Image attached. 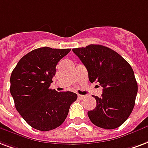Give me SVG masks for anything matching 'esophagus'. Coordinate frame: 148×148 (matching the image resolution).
<instances>
[{
  "mask_svg": "<svg viewBox=\"0 0 148 148\" xmlns=\"http://www.w3.org/2000/svg\"><path fill=\"white\" fill-rule=\"evenodd\" d=\"M85 98V95H78V99H84Z\"/></svg>",
  "mask_w": 148,
  "mask_h": 148,
  "instance_id": "esophagus-1",
  "label": "esophagus"
}]
</instances>
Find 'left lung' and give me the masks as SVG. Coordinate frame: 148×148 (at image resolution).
<instances>
[{"label":"left lung","instance_id":"8db88e82","mask_svg":"<svg viewBox=\"0 0 148 148\" xmlns=\"http://www.w3.org/2000/svg\"><path fill=\"white\" fill-rule=\"evenodd\" d=\"M88 70L91 83L99 82L102 94L96 107L88 112L95 126L112 130L121 126L134 109L137 83L129 63L116 52L101 45L72 49Z\"/></svg>","mask_w":148,"mask_h":148}]
</instances>
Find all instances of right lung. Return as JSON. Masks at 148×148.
I'll return each mask as SVG.
<instances>
[{"mask_svg":"<svg viewBox=\"0 0 148 148\" xmlns=\"http://www.w3.org/2000/svg\"><path fill=\"white\" fill-rule=\"evenodd\" d=\"M71 49L41 47L25 55L11 73L10 92L17 111L29 126L41 131L60 127L77 95L49 88L58 62Z\"/></svg>","mask_w":148,"mask_h":148,"instance_id":"right-lung-1","label":"right lung"}]
</instances>
